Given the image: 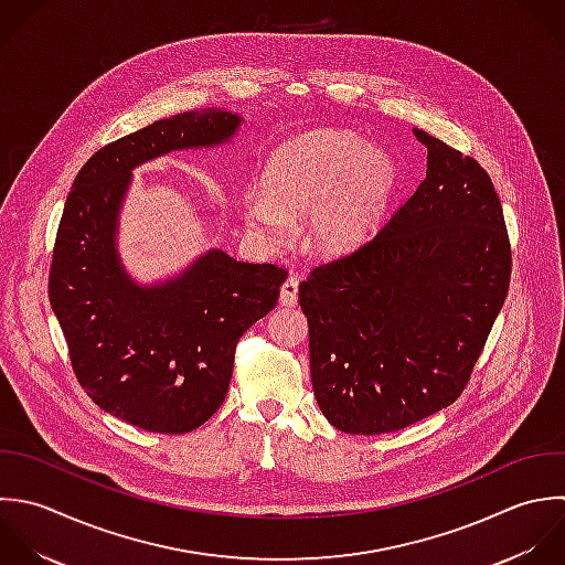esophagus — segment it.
Masks as SVG:
<instances>
[{
	"label": "esophagus",
	"mask_w": 565,
	"mask_h": 565,
	"mask_svg": "<svg viewBox=\"0 0 565 565\" xmlns=\"http://www.w3.org/2000/svg\"><path fill=\"white\" fill-rule=\"evenodd\" d=\"M297 295H299V281L295 277H288L281 286V292H279V303L281 306H288L292 308L297 303Z\"/></svg>",
	"instance_id": "34e87169"
}]
</instances>
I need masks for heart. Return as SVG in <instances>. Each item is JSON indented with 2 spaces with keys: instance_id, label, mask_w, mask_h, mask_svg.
Masks as SVG:
<instances>
[{
  "instance_id": "1",
  "label": "heart",
  "mask_w": 565,
  "mask_h": 565,
  "mask_svg": "<svg viewBox=\"0 0 565 565\" xmlns=\"http://www.w3.org/2000/svg\"><path fill=\"white\" fill-rule=\"evenodd\" d=\"M264 191L246 198L255 235L284 246L306 212V242L323 257L359 250L385 220L398 191L396 160L345 129H317L279 145L264 167Z\"/></svg>"
}]
</instances>
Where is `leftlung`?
I'll list each match as a JSON object with an SVG mask.
<instances>
[{"label":"left lung","mask_w":565,"mask_h":565,"mask_svg":"<svg viewBox=\"0 0 565 565\" xmlns=\"http://www.w3.org/2000/svg\"><path fill=\"white\" fill-rule=\"evenodd\" d=\"M427 178L359 250L299 284L317 405L343 434L405 429L469 383L504 306L511 244L489 173L414 129Z\"/></svg>","instance_id":"obj_1"}]
</instances>
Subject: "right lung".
I'll return each mask as SVG.
<instances>
[{
	"label": "right lung",
	"mask_w": 565,
	"mask_h": 565,
	"mask_svg": "<svg viewBox=\"0 0 565 565\" xmlns=\"http://www.w3.org/2000/svg\"><path fill=\"white\" fill-rule=\"evenodd\" d=\"M239 127L226 109L156 120L98 149L63 206L47 297L72 370L103 412L145 431L186 434L220 409L239 337L275 308L288 277L220 248L156 284H138L120 262L131 171L171 151L226 145Z\"/></svg>",
	"instance_id": "add662e5"
}]
</instances>
